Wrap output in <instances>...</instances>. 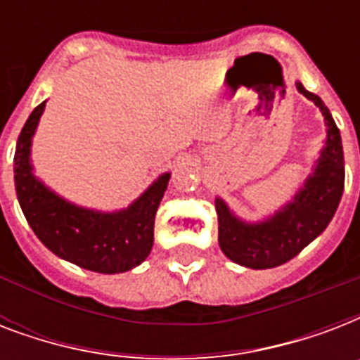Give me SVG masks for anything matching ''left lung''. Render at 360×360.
Masks as SVG:
<instances>
[{
	"label": "left lung",
	"mask_w": 360,
	"mask_h": 360,
	"mask_svg": "<svg viewBox=\"0 0 360 360\" xmlns=\"http://www.w3.org/2000/svg\"><path fill=\"white\" fill-rule=\"evenodd\" d=\"M297 91L310 98L325 117L327 140L314 174L308 175L291 202L262 222L237 219L217 198L219 245L231 262L250 269H271L290 262L307 245L323 233L335 217L344 192V149L340 130L323 101L297 82Z\"/></svg>",
	"instance_id": "obj_1"
}]
</instances>
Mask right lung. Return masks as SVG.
I'll list each match as a JSON object with an SVG mask.
<instances>
[{
    "label": "right lung",
    "mask_w": 360,
    "mask_h": 360,
    "mask_svg": "<svg viewBox=\"0 0 360 360\" xmlns=\"http://www.w3.org/2000/svg\"><path fill=\"white\" fill-rule=\"evenodd\" d=\"M46 101L37 106L20 132L14 151V186L27 224L56 256L103 274L140 265L153 248L155 214L169 174L160 175L127 209L101 213L67 202L33 175L31 140Z\"/></svg>",
    "instance_id": "obj_1"
}]
</instances>
